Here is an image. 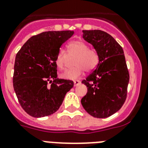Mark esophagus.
Listing matches in <instances>:
<instances>
[{"label": "esophagus", "mask_w": 148, "mask_h": 148, "mask_svg": "<svg viewBox=\"0 0 148 148\" xmlns=\"http://www.w3.org/2000/svg\"><path fill=\"white\" fill-rule=\"evenodd\" d=\"M80 84H81V81H78V80H76V81H74V87H76V86L79 85Z\"/></svg>", "instance_id": "34e87169"}]
</instances>
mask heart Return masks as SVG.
I'll return each mask as SVG.
<instances>
[{
	"label": "heart",
	"instance_id": "1",
	"mask_svg": "<svg viewBox=\"0 0 148 148\" xmlns=\"http://www.w3.org/2000/svg\"><path fill=\"white\" fill-rule=\"evenodd\" d=\"M67 53L69 56H74V67L66 70L61 77L68 80H75L82 76L85 70L92 71L99 64V55L95 50L90 49L85 42L81 40H72L67 47ZM67 55L64 50L58 51L55 58V64L59 69H64L67 61Z\"/></svg>",
	"mask_w": 148,
	"mask_h": 148
}]
</instances>
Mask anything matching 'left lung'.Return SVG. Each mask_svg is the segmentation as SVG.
I'll return each mask as SVG.
<instances>
[{
	"label": "left lung",
	"mask_w": 148,
	"mask_h": 148,
	"mask_svg": "<svg viewBox=\"0 0 148 148\" xmlns=\"http://www.w3.org/2000/svg\"><path fill=\"white\" fill-rule=\"evenodd\" d=\"M83 38L98 53L99 64L81 82L88 88L81 104L93 117L105 118L126 101L130 77L124 51L112 36L101 30L83 31Z\"/></svg>",
	"instance_id": "8db88e82"
}]
</instances>
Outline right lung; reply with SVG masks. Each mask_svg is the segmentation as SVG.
Listing matches in <instances>:
<instances>
[{"instance_id":"obj_1","label":"right lung","mask_w":148,"mask_h":148,"mask_svg":"<svg viewBox=\"0 0 148 148\" xmlns=\"http://www.w3.org/2000/svg\"><path fill=\"white\" fill-rule=\"evenodd\" d=\"M74 31H46L33 36L16 54L13 86L20 104L34 117L53 114L73 87L58 79L55 58Z\"/></svg>"}]
</instances>
